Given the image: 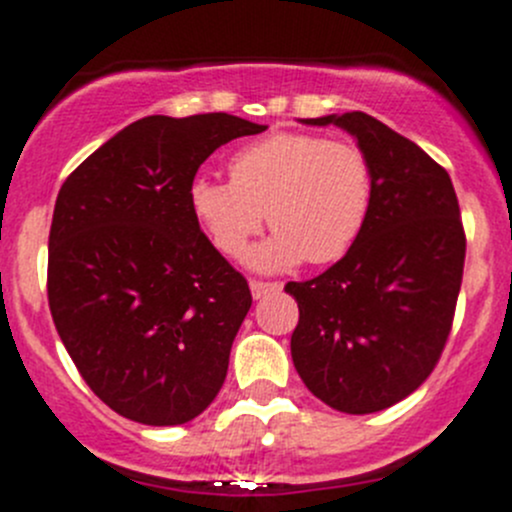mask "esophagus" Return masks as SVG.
<instances>
[{"mask_svg":"<svg viewBox=\"0 0 512 512\" xmlns=\"http://www.w3.org/2000/svg\"><path fill=\"white\" fill-rule=\"evenodd\" d=\"M277 289H280V285H277V282L250 280V292H252V297H255V299L267 297V294H270V292H277Z\"/></svg>","mask_w":512,"mask_h":512,"instance_id":"34e87169","label":"esophagus"}]
</instances>
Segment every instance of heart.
Returning a JSON list of instances; mask_svg holds the SVG:
<instances>
[{"label":"heart","instance_id":"b5f03b06","mask_svg":"<svg viewBox=\"0 0 512 512\" xmlns=\"http://www.w3.org/2000/svg\"><path fill=\"white\" fill-rule=\"evenodd\" d=\"M227 170L230 183L210 175L190 180V213L225 257H240L267 215L275 235L247 257L260 272L304 257L312 265L342 260L374 208V168L349 141L280 131L232 153Z\"/></svg>","mask_w":512,"mask_h":512}]
</instances>
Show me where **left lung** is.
<instances>
[{"mask_svg": "<svg viewBox=\"0 0 512 512\" xmlns=\"http://www.w3.org/2000/svg\"><path fill=\"white\" fill-rule=\"evenodd\" d=\"M356 138L374 168V208L356 245L297 299L292 361L304 386L344 414L399 404L428 379L451 334L466 235L446 170L361 111L307 118Z\"/></svg>", "mask_w": 512, "mask_h": 512, "instance_id": "1", "label": "left lung"}]
</instances>
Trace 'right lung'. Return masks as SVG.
Here are the masks:
<instances>
[{
	"label": "right lung",
	"mask_w": 512,
	"mask_h": 512,
	"mask_svg": "<svg viewBox=\"0 0 512 512\" xmlns=\"http://www.w3.org/2000/svg\"><path fill=\"white\" fill-rule=\"evenodd\" d=\"M267 126L146 116L61 185L49 232V309L91 391L116 414L178 426L218 396L247 280L213 247L188 185L213 151Z\"/></svg>",
	"instance_id": "add662e5"
}]
</instances>
